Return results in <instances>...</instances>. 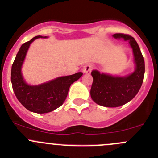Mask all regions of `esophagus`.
<instances>
[{
    "label": "esophagus",
    "mask_w": 158,
    "mask_h": 158,
    "mask_svg": "<svg viewBox=\"0 0 158 158\" xmlns=\"http://www.w3.org/2000/svg\"><path fill=\"white\" fill-rule=\"evenodd\" d=\"M92 70V65L91 64H87L84 65L82 68V71L85 74H89L90 73Z\"/></svg>",
    "instance_id": "1"
}]
</instances>
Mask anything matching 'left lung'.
I'll use <instances>...</instances> for the list:
<instances>
[{
  "mask_svg": "<svg viewBox=\"0 0 158 158\" xmlns=\"http://www.w3.org/2000/svg\"><path fill=\"white\" fill-rule=\"evenodd\" d=\"M113 37L128 40L134 53L136 68L132 74L125 77H114L101 74L96 70L92 71L90 97L96 104L107 107H120L131 101L141 87L145 71L143 57L134 37L120 33L114 34Z\"/></svg>",
  "mask_w": 158,
  "mask_h": 158,
  "instance_id": "left-lung-1",
  "label": "left lung"
}]
</instances>
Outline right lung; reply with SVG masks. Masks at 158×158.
I'll return each instance as SVG.
<instances>
[{
  "instance_id": "1",
  "label": "right lung",
  "mask_w": 158,
  "mask_h": 158,
  "mask_svg": "<svg viewBox=\"0 0 158 158\" xmlns=\"http://www.w3.org/2000/svg\"><path fill=\"white\" fill-rule=\"evenodd\" d=\"M40 37H43L36 36L21 45L12 64L11 84L17 98L26 109L34 113L45 114L53 111L63 104L68 96L70 86L77 81L83 73L57 77L37 86L27 84L22 77L21 67L30 44Z\"/></svg>"
}]
</instances>
